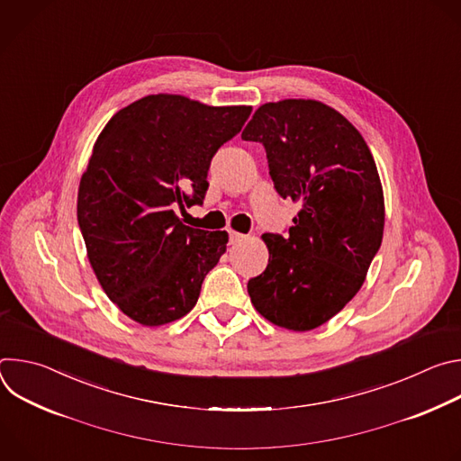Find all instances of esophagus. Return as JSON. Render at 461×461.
Here are the masks:
<instances>
[{
	"mask_svg": "<svg viewBox=\"0 0 461 461\" xmlns=\"http://www.w3.org/2000/svg\"><path fill=\"white\" fill-rule=\"evenodd\" d=\"M244 239H246V235H242V233H237V231H230V242H231V244L242 242Z\"/></svg>",
	"mask_w": 461,
	"mask_h": 461,
	"instance_id": "esophagus-1",
	"label": "esophagus"
}]
</instances>
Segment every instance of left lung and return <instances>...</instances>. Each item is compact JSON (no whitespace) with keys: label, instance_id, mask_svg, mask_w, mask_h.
I'll return each mask as SVG.
<instances>
[{"label":"left lung","instance_id":"left-lung-1","mask_svg":"<svg viewBox=\"0 0 461 461\" xmlns=\"http://www.w3.org/2000/svg\"><path fill=\"white\" fill-rule=\"evenodd\" d=\"M242 140L265 146L277 193L301 203L286 237L262 235L268 267L248 281V294L270 322L313 330L359 292L381 246L384 201L374 157L341 113L303 98L260 105Z\"/></svg>","mask_w":461,"mask_h":461}]
</instances>
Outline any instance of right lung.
Instances as JSON below:
<instances>
[{
    "label": "right lung",
    "instance_id": "obj_1",
    "mask_svg": "<svg viewBox=\"0 0 461 461\" xmlns=\"http://www.w3.org/2000/svg\"><path fill=\"white\" fill-rule=\"evenodd\" d=\"M249 113L149 95L120 109L96 139L78 224L98 283L127 317L160 326L199 301L228 233L189 228L175 210L203 204L213 155Z\"/></svg>",
    "mask_w": 461,
    "mask_h": 461
}]
</instances>
